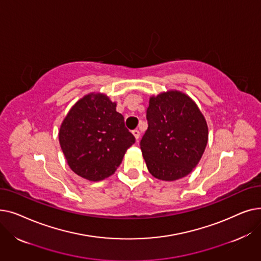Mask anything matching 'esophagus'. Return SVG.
Segmentation results:
<instances>
[{"label": "esophagus", "mask_w": 261, "mask_h": 261, "mask_svg": "<svg viewBox=\"0 0 261 261\" xmlns=\"http://www.w3.org/2000/svg\"><path fill=\"white\" fill-rule=\"evenodd\" d=\"M132 134L134 135V138H135V140L138 141L139 139H140V135H141V133H140V131L139 130H133L132 131Z\"/></svg>", "instance_id": "34e87169"}]
</instances>
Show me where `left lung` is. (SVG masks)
Here are the masks:
<instances>
[{"label": "left lung", "instance_id": "obj_1", "mask_svg": "<svg viewBox=\"0 0 261 261\" xmlns=\"http://www.w3.org/2000/svg\"><path fill=\"white\" fill-rule=\"evenodd\" d=\"M147 120L140 145L149 172L163 181L189 174L208 140L206 120L196 102L179 91L161 93L150 97Z\"/></svg>", "mask_w": 261, "mask_h": 261}]
</instances>
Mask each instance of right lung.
I'll return each instance as SVG.
<instances>
[{"instance_id":"right-lung-1","label":"right lung","mask_w":261,"mask_h":261,"mask_svg":"<svg viewBox=\"0 0 261 261\" xmlns=\"http://www.w3.org/2000/svg\"><path fill=\"white\" fill-rule=\"evenodd\" d=\"M134 142L123 116L116 111V103L100 93L79 99L59 131V143L68 166L93 182L112 175Z\"/></svg>"}]
</instances>
